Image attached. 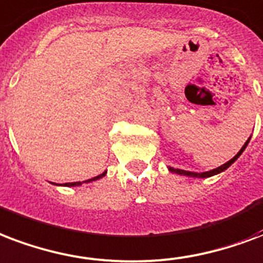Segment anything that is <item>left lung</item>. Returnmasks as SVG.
Instances as JSON below:
<instances>
[{"label": "left lung", "mask_w": 263, "mask_h": 263, "mask_svg": "<svg viewBox=\"0 0 263 263\" xmlns=\"http://www.w3.org/2000/svg\"><path fill=\"white\" fill-rule=\"evenodd\" d=\"M250 139H251V136L248 138L247 142H246V143H244V145H243V147L240 149V152H238V153L236 154V156H234L233 158H232V160H229L228 163L222 164L220 167L214 168V170H211V171H205V172H192V171H185V170H178V168H172V167H168V171H170V172H174V174H179V175L190 176V178H210V176L218 175V174H220V172L226 171V170H228V168H229L230 165H232V164H233L234 161H236V160H237V158L240 157V156H241V154H243V152H244V150H246V147H247V145H248V142H250Z\"/></svg>", "instance_id": "1"}]
</instances>
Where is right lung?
Returning <instances> with one entry per match:
<instances>
[{"mask_svg":"<svg viewBox=\"0 0 263 263\" xmlns=\"http://www.w3.org/2000/svg\"><path fill=\"white\" fill-rule=\"evenodd\" d=\"M106 172H107V171H105L103 174H100V175L95 176V178H91V179L84 180L83 183H89V182H93V180L100 179V178H103V176L106 175ZM83 183H81V182H69V183H65V185H60V186H69V187H71V186H80V185H83Z\"/></svg>","mask_w":263,"mask_h":263,"instance_id":"1","label":"right lung"}]
</instances>
